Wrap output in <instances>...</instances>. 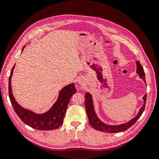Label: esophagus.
Instances as JSON below:
<instances>
[{
    "instance_id": "obj_1",
    "label": "esophagus",
    "mask_w": 159,
    "mask_h": 159,
    "mask_svg": "<svg viewBox=\"0 0 159 159\" xmlns=\"http://www.w3.org/2000/svg\"><path fill=\"white\" fill-rule=\"evenodd\" d=\"M84 80H83V79H79V83L80 85H82V86L84 85Z\"/></svg>"
}]
</instances>
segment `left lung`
I'll return each mask as SVG.
<instances>
[{
	"instance_id": "1",
	"label": "left lung",
	"mask_w": 159,
	"mask_h": 159,
	"mask_svg": "<svg viewBox=\"0 0 159 159\" xmlns=\"http://www.w3.org/2000/svg\"><path fill=\"white\" fill-rule=\"evenodd\" d=\"M136 73L139 74V77L141 79H142L144 82L145 84H146V78H145V73L143 71V68L140 64L139 61H136ZM146 98L147 95L145 94L143 97V105L140 109L139 113L134 117V118L130 120L127 123L120 124V125H108L105 123H103L97 116L95 111L94 110V105L93 102V99L92 95L86 92L85 95V107L86 113L88 115V118L89 120V123L92 125V127H93L95 129L101 131V132L104 133H120L122 132V131H125L127 130L129 127H130L132 125L136 123V121L140 118V117L142 116L143 112L144 111L145 106H146Z\"/></svg>"
}]
</instances>
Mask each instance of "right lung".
I'll return each instance as SVG.
<instances>
[{
	"instance_id": "add662e5",
	"label": "right lung",
	"mask_w": 159,
	"mask_h": 159,
	"mask_svg": "<svg viewBox=\"0 0 159 159\" xmlns=\"http://www.w3.org/2000/svg\"><path fill=\"white\" fill-rule=\"evenodd\" d=\"M25 46L23 47V51ZM16 64L13 66L9 77V98L16 113L26 125L39 130L57 129L62 125L66 110L72 95L77 92L75 84L64 87L59 92L58 98L52 107L45 113L36 114L19 105L12 93L11 79Z\"/></svg>"
}]
</instances>
